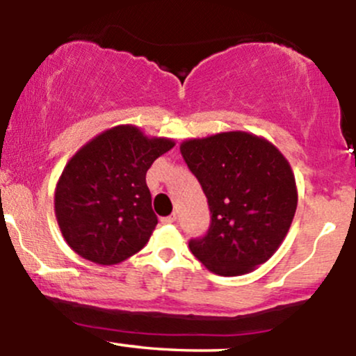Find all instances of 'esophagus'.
Returning <instances> with one entry per match:
<instances>
[{"label":"esophagus","instance_id":"obj_1","mask_svg":"<svg viewBox=\"0 0 356 356\" xmlns=\"http://www.w3.org/2000/svg\"><path fill=\"white\" fill-rule=\"evenodd\" d=\"M161 220H162V222H164V224H174L175 220H177V214H175V212H174V214L167 216V218H162Z\"/></svg>","mask_w":356,"mask_h":356}]
</instances>
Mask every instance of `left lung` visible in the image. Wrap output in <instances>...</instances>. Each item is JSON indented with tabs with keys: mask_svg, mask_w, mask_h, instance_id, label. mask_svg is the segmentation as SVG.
Masks as SVG:
<instances>
[{
	"mask_svg": "<svg viewBox=\"0 0 356 356\" xmlns=\"http://www.w3.org/2000/svg\"><path fill=\"white\" fill-rule=\"evenodd\" d=\"M181 154L211 211L207 234L191 239L192 254L219 276L254 271L277 251L295 218L289 162L264 137L241 130L187 138Z\"/></svg>",
	"mask_w": 356,
	"mask_h": 356,
	"instance_id": "left-lung-1",
	"label": "left lung"
}]
</instances>
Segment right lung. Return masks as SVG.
Wrapping results in <instances>:
<instances>
[{"instance_id": "1", "label": "right lung", "mask_w": 356, "mask_h": 356, "mask_svg": "<svg viewBox=\"0 0 356 356\" xmlns=\"http://www.w3.org/2000/svg\"><path fill=\"white\" fill-rule=\"evenodd\" d=\"M172 138L117 125L87 142L65 165L55 189L61 236L76 254L110 266L134 256L157 226L145 174Z\"/></svg>"}]
</instances>
